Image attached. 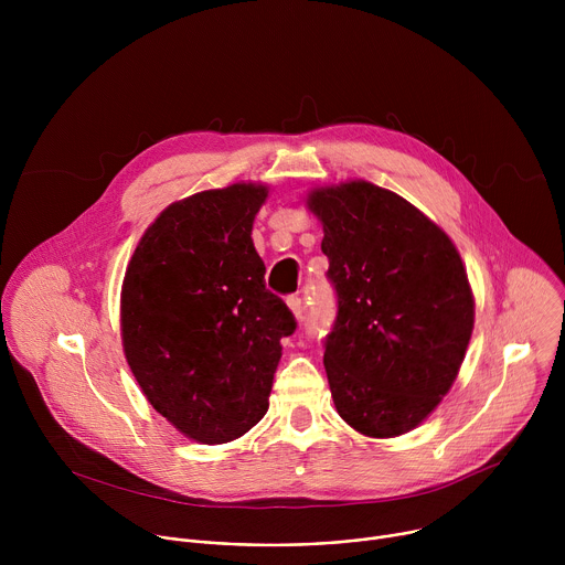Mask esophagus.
<instances>
[{
	"label": "esophagus",
	"instance_id": "34e87169",
	"mask_svg": "<svg viewBox=\"0 0 565 565\" xmlns=\"http://www.w3.org/2000/svg\"><path fill=\"white\" fill-rule=\"evenodd\" d=\"M286 303H288V308H290V312L299 319L301 317V310H303V303H301V299L297 297V295H292V297H288L286 299Z\"/></svg>",
	"mask_w": 565,
	"mask_h": 565
}]
</instances>
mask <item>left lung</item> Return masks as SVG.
Listing matches in <instances>:
<instances>
[{"label": "left lung", "mask_w": 565, "mask_h": 565, "mask_svg": "<svg viewBox=\"0 0 565 565\" xmlns=\"http://www.w3.org/2000/svg\"><path fill=\"white\" fill-rule=\"evenodd\" d=\"M306 207L338 292L324 366L335 409L369 438L416 429L449 393L473 331V292L447 232L369 181L312 188Z\"/></svg>", "instance_id": "8db88e82"}]
</instances>
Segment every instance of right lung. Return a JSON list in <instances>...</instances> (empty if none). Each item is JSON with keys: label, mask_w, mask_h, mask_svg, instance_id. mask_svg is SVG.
<instances>
[{"label": "right lung", "mask_w": 565, "mask_h": 565, "mask_svg": "<svg viewBox=\"0 0 565 565\" xmlns=\"http://www.w3.org/2000/svg\"><path fill=\"white\" fill-rule=\"evenodd\" d=\"M264 183L196 192L140 236L120 290L127 364L149 405L183 436L223 445L268 412L288 306L266 290L253 223Z\"/></svg>", "instance_id": "right-lung-1"}]
</instances>
